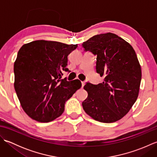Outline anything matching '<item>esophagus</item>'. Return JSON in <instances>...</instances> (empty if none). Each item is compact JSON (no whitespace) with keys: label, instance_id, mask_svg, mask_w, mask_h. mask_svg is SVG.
Segmentation results:
<instances>
[{"label":"esophagus","instance_id":"34e87169","mask_svg":"<svg viewBox=\"0 0 157 157\" xmlns=\"http://www.w3.org/2000/svg\"><path fill=\"white\" fill-rule=\"evenodd\" d=\"M85 85V82H82V88H83Z\"/></svg>","mask_w":157,"mask_h":157}]
</instances>
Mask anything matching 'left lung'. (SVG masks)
Listing matches in <instances>:
<instances>
[{
	"mask_svg": "<svg viewBox=\"0 0 157 157\" xmlns=\"http://www.w3.org/2000/svg\"><path fill=\"white\" fill-rule=\"evenodd\" d=\"M82 46L96 55V71L105 78L98 85L84 86L88 97L82 102L83 109L96 121H119L129 111L139 94L142 71L134 49L111 32L92 36Z\"/></svg>",
	"mask_w": 157,
	"mask_h": 157,
	"instance_id": "8db88e82",
	"label": "left lung"
}]
</instances>
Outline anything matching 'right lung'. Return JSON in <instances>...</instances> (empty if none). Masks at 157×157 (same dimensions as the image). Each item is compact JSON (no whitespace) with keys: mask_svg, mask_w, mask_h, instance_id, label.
Here are the masks:
<instances>
[{"mask_svg":"<svg viewBox=\"0 0 157 157\" xmlns=\"http://www.w3.org/2000/svg\"><path fill=\"white\" fill-rule=\"evenodd\" d=\"M78 44L36 40L23 44L14 63V87L23 111L38 122L61 116L65 102L81 88L79 79H61L68 55Z\"/></svg>","mask_w":157,"mask_h":157,"instance_id":"right-lung-1","label":"right lung"}]
</instances>
